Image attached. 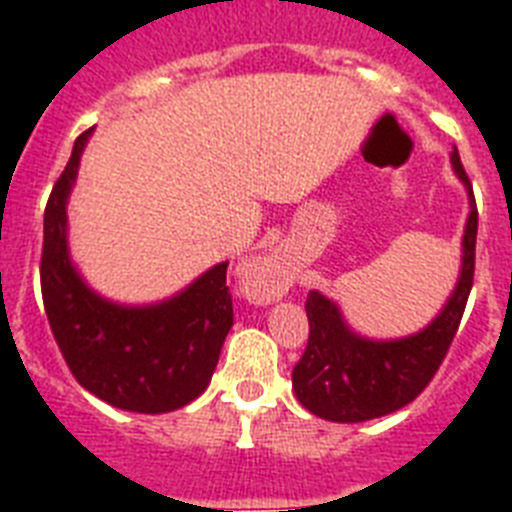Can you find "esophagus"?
Here are the masks:
<instances>
[{"label":"esophagus","mask_w":512,"mask_h":512,"mask_svg":"<svg viewBox=\"0 0 512 512\" xmlns=\"http://www.w3.org/2000/svg\"><path fill=\"white\" fill-rule=\"evenodd\" d=\"M289 282H292V279H289L277 264H261L256 266L251 274V292L259 302L279 300V297L289 289Z\"/></svg>","instance_id":"obj_1"}]
</instances>
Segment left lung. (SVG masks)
Here are the masks:
<instances>
[{
    "label": "left lung",
    "mask_w": 512,
    "mask_h": 512,
    "mask_svg": "<svg viewBox=\"0 0 512 512\" xmlns=\"http://www.w3.org/2000/svg\"><path fill=\"white\" fill-rule=\"evenodd\" d=\"M451 169L469 197V217L461 238V269L456 287L431 323L418 333L374 341L356 333L341 307L312 289L305 310L310 338L292 372V387L302 408L333 423H364L413 402L438 372L461 323L474 279L477 205L459 151H451Z\"/></svg>",
    "instance_id": "obj_1"
}]
</instances>
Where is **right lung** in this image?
<instances>
[{
    "mask_svg": "<svg viewBox=\"0 0 512 512\" xmlns=\"http://www.w3.org/2000/svg\"><path fill=\"white\" fill-rule=\"evenodd\" d=\"M92 130L76 138L45 205L40 261L45 315L84 390L130 413H171L207 390L233 328L228 261L153 305H122L94 292L71 261L66 215Z\"/></svg>",
    "mask_w": 512,
    "mask_h": 512,
    "instance_id": "obj_1",
    "label": "right lung"
}]
</instances>
